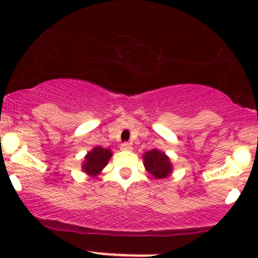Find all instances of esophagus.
I'll return each mask as SVG.
<instances>
[{
	"mask_svg": "<svg viewBox=\"0 0 258 258\" xmlns=\"http://www.w3.org/2000/svg\"><path fill=\"white\" fill-rule=\"evenodd\" d=\"M119 148H121L122 151H131L132 146H131V144H128V142H123V144L119 146Z\"/></svg>",
	"mask_w": 258,
	"mask_h": 258,
	"instance_id": "34e87169",
	"label": "esophagus"
}]
</instances>
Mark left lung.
<instances>
[{"label": "left lung", "mask_w": 258, "mask_h": 258, "mask_svg": "<svg viewBox=\"0 0 258 258\" xmlns=\"http://www.w3.org/2000/svg\"><path fill=\"white\" fill-rule=\"evenodd\" d=\"M142 160L146 171L155 178H166L172 173L173 167L171 158L163 151L157 148L147 151L142 156Z\"/></svg>", "instance_id": "left-lung-1"}]
</instances>
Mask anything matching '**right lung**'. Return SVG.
I'll list each match as a JSON object with an SVG mask.
<instances>
[{
  "label": "right lung",
  "mask_w": 258,
  "mask_h": 258,
  "mask_svg": "<svg viewBox=\"0 0 258 258\" xmlns=\"http://www.w3.org/2000/svg\"><path fill=\"white\" fill-rule=\"evenodd\" d=\"M112 157V152L110 148H103L101 146H96L92 150L88 151L87 155L83 158L81 170L86 175L95 177L102 172L103 168L107 166L108 161Z\"/></svg>",
  "instance_id": "1"
}]
</instances>
